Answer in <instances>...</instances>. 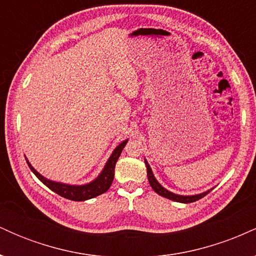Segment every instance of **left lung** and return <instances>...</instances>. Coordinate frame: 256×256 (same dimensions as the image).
I'll use <instances>...</instances> for the list:
<instances>
[{
	"label": "left lung",
	"instance_id": "1",
	"mask_svg": "<svg viewBox=\"0 0 256 256\" xmlns=\"http://www.w3.org/2000/svg\"><path fill=\"white\" fill-rule=\"evenodd\" d=\"M144 162H146V176H148L149 184H150L152 190H154L156 194H158L160 196H162V198L172 200V201H176V202H180V204H190V202H195L200 198H204V196L207 195L210 190H212V189H210L204 192L196 194V195H178V194H174V192H170V190L165 189L162 185L158 183V182L156 180V178H155L154 173H152V171L150 166H149L148 161H146V158H144Z\"/></svg>",
	"mask_w": 256,
	"mask_h": 256
}]
</instances>
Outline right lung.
Instances as JSON below:
<instances>
[{"instance_id":"right-lung-1","label":"right lung","mask_w":256,"mask_h":256,"mask_svg":"<svg viewBox=\"0 0 256 256\" xmlns=\"http://www.w3.org/2000/svg\"><path fill=\"white\" fill-rule=\"evenodd\" d=\"M128 140H122L119 146H116V148L114 149L113 152L110 154V158L107 160L106 165L102 170L101 173L96 177L94 180H91L90 183L83 184V185H72V184H66V183H60V182L50 180V179L46 178L44 176L40 174V172H37L36 170L32 167L30 161L26 158V162H28V167L34 174L40 179L44 185L52 190L54 192H56L58 195L62 196L64 198H68L71 201H85V200H90L96 198V196L101 195L107 192L110 188L112 182L114 179V168H116V164L118 161V158L122 154V149L126 146Z\"/></svg>"}]
</instances>
